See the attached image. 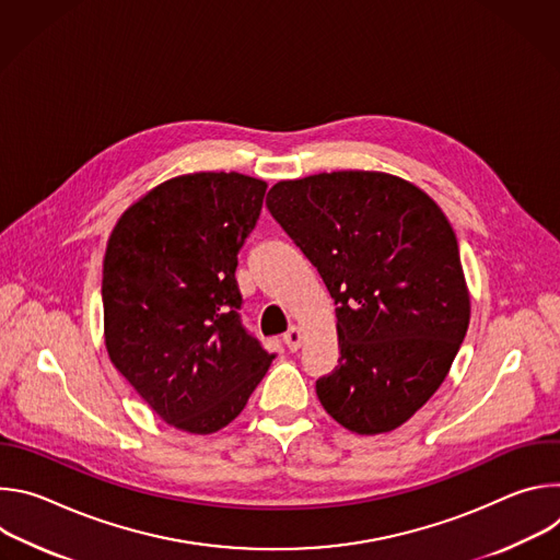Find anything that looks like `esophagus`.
Returning <instances> with one entry per match:
<instances>
[{
	"label": "esophagus",
	"instance_id": "esophagus-1",
	"mask_svg": "<svg viewBox=\"0 0 560 560\" xmlns=\"http://www.w3.org/2000/svg\"><path fill=\"white\" fill-rule=\"evenodd\" d=\"M283 341H285L290 352H296L301 348V343H303V335H301V330L296 326H290V330L283 335Z\"/></svg>",
	"mask_w": 560,
	"mask_h": 560
}]
</instances>
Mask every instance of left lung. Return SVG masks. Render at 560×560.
<instances>
[{
    "label": "left lung",
    "mask_w": 560,
    "mask_h": 560,
    "mask_svg": "<svg viewBox=\"0 0 560 560\" xmlns=\"http://www.w3.org/2000/svg\"><path fill=\"white\" fill-rule=\"evenodd\" d=\"M266 203L337 301L341 357L316 381L318 401L357 434L401 428L441 387L469 326L447 217L419 186L378 171L283 179Z\"/></svg>",
    "instance_id": "left-lung-1"
}]
</instances>
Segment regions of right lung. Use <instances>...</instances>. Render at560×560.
<instances>
[{"label": "right lung", "mask_w": 560, "mask_h": 560, "mask_svg": "<svg viewBox=\"0 0 560 560\" xmlns=\"http://www.w3.org/2000/svg\"><path fill=\"white\" fill-rule=\"evenodd\" d=\"M268 184L190 173L124 210L104 257V343L156 417L190 434L232 423L275 354L238 318L236 255Z\"/></svg>", "instance_id": "obj_1"}]
</instances>
